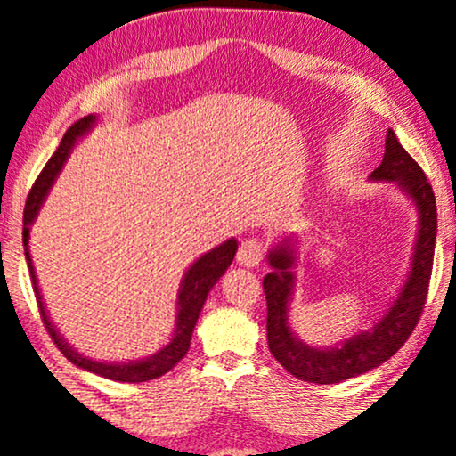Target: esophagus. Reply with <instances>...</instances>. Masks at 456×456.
I'll use <instances>...</instances> for the list:
<instances>
[{
	"label": "esophagus",
	"mask_w": 456,
	"mask_h": 456,
	"mask_svg": "<svg viewBox=\"0 0 456 456\" xmlns=\"http://www.w3.org/2000/svg\"><path fill=\"white\" fill-rule=\"evenodd\" d=\"M263 252H265V246L258 238L241 241L238 250V263L244 265V267H256V265L263 261Z\"/></svg>",
	"instance_id": "obj_1"
}]
</instances>
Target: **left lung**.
<instances>
[{"instance_id":"8db88e82","label":"left lung","mask_w":456,"mask_h":456,"mask_svg":"<svg viewBox=\"0 0 456 456\" xmlns=\"http://www.w3.org/2000/svg\"><path fill=\"white\" fill-rule=\"evenodd\" d=\"M370 178L372 181L397 183V187H402V191L411 195V200L419 208V235L411 273H408L406 284L402 286V292L397 295L394 305L370 332L355 334L341 347L330 349H315L298 341L288 326L286 318L288 301H290L292 288H295V275L290 271L295 265L292 240L286 238L280 241L267 255V261L273 269L263 278V290L265 298H267L269 351L288 372L307 383H341L345 379H354L357 374H364L381 366L408 341L414 326L419 324L420 314H423L431 267H434L437 233L434 189H431L420 166L400 145L394 130L387 132L383 161L372 172Z\"/></svg>"}]
</instances>
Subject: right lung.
Returning a JSON list of instances; mask_svg holds the SVG:
<instances>
[{
	"mask_svg": "<svg viewBox=\"0 0 456 456\" xmlns=\"http://www.w3.org/2000/svg\"><path fill=\"white\" fill-rule=\"evenodd\" d=\"M96 118L94 115H88V118H82L79 122H75L71 128L65 132L62 136L59 149H56L54 155L48 159V164L44 166L42 175L36 178L31 191H28L27 204H25V216H22V244H25V258L28 265V271H31V281L33 290H36V298L39 305V314H42V322L45 330L52 337L56 347L61 349V354L67 357L69 362H73L75 366L84 368V370L99 374V377L111 379V381L119 383H145L151 381V379H158L161 374H166L170 368H175L176 362H181L183 357L187 355L189 345H191V334L195 328V322L200 318V311L204 307L206 297L212 290V286L216 284L218 278L227 271L229 265H232L235 252H238V241L227 240L223 241L221 246L212 248L210 252H206L204 256H200L183 278L181 290H178V315H176V328L172 341L161 347L158 354L151 357H145L141 362H128V364H105V362H94L88 360V357L77 354L71 345H69L65 338L61 337L59 330H56L54 324H52L48 318V311L44 307L42 295H39L37 288V278L36 269H33L31 255H28V227L36 221L39 208H42L45 195H48L52 183H54L56 175H59L62 164H65L69 153H71V147L75 145L77 138H82L86 132H88L92 126H94Z\"/></svg>",
	"mask_w": 456,
	"mask_h": 456,
	"instance_id": "right-lung-1",
	"label": "right lung"
}]
</instances>
